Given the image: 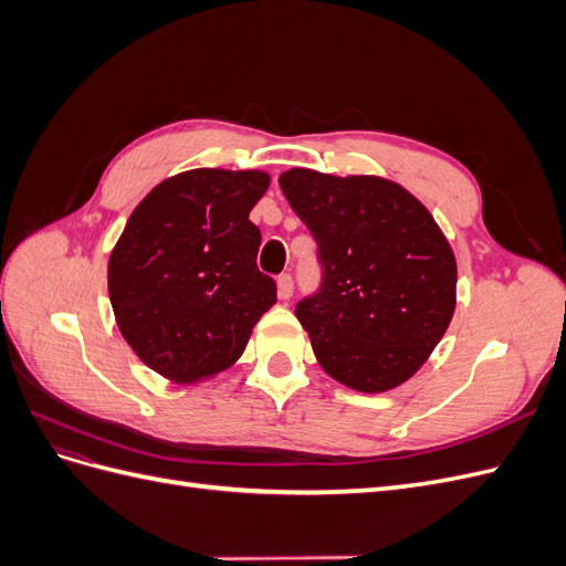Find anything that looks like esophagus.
Masks as SVG:
<instances>
[{"label": "esophagus", "instance_id": "34e87169", "mask_svg": "<svg viewBox=\"0 0 566 566\" xmlns=\"http://www.w3.org/2000/svg\"><path fill=\"white\" fill-rule=\"evenodd\" d=\"M276 287H279L281 300H290V295H293V276H290V273H283V276H279L276 281Z\"/></svg>", "mask_w": 566, "mask_h": 566}]
</instances>
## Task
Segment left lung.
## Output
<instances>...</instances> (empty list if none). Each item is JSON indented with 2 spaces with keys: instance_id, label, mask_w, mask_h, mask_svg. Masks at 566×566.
<instances>
[{
  "instance_id": "obj_1",
  "label": "left lung",
  "mask_w": 566,
  "mask_h": 566,
  "mask_svg": "<svg viewBox=\"0 0 566 566\" xmlns=\"http://www.w3.org/2000/svg\"><path fill=\"white\" fill-rule=\"evenodd\" d=\"M318 243L321 293L297 304L321 368L364 394L422 368L455 312V254L430 210L397 181L293 167L279 177Z\"/></svg>"
}]
</instances>
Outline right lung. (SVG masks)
Wrapping results in <instances>:
<instances>
[{"instance_id": "add662e5", "label": "right lung", "mask_w": 566, "mask_h": 566, "mask_svg": "<svg viewBox=\"0 0 566 566\" xmlns=\"http://www.w3.org/2000/svg\"><path fill=\"white\" fill-rule=\"evenodd\" d=\"M262 169L198 167L163 179L129 214L108 260V295L132 352L163 378L193 385L235 364L276 304L256 269L250 210Z\"/></svg>"}]
</instances>
